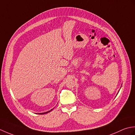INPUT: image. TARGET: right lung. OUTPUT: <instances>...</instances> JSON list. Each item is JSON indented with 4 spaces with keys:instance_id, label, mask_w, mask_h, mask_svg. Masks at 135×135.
<instances>
[{
    "instance_id": "right-lung-1",
    "label": "right lung",
    "mask_w": 135,
    "mask_h": 135,
    "mask_svg": "<svg viewBox=\"0 0 135 135\" xmlns=\"http://www.w3.org/2000/svg\"><path fill=\"white\" fill-rule=\"evenodd\" d=\"M53 109H51V110H50V111H47V112H45V113H39L38 114H47V113H49V112H50L51 110H52Z\"/></svg>"
}]
</instances>
